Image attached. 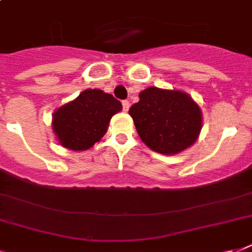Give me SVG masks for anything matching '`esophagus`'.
Masks as SVG:
<instances>
[{
  "instance_id": "1",
  "label": "esophagus",
  "mask_w": 252,
  "mask_h": 252,
  "mask_svg": "<svg viewBox=\"0 0 252 252\" xmlns=\"http://www.w3.org/2000/svg\"><path fill=\"white\" fill-rule=\"evenodd\" d=\"M129 106H130V103L128 102V100H123V111H128L129 110Z\"/></svg>"
}]
</instances>
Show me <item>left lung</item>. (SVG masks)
I'll return each instance as SVG.
<instances>
[{
    "mask_svg": "<svg viewBox=\"0 0 252 252\" xmlns=\"http://www.w3.org/2000/svg\"><path fill=\"white\" fill-rule=\"evenodd\" d=\"M138 98L129 115L148 148L174 156L195 144L203 128V114L187 93L152 86L142 90Z\"/></svg>",
    "mask_w": 252,
    "mask_h": 252,
    "instance_id": "8db88e82",
    "label": "left lung"
}]
</instances>
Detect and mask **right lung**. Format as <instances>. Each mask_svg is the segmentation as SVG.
<instances>
[{
	"label": "right lung",
	"mask_w": 252,
	"mask_h": 252,
	"mask_svg": "<svg viewBox=\"0 0 252 252\" xmlns=\"http://www.w3.org/2000/svg\"><path fill=\"white\" fill-rule=\"evenodd\" d=\"M122 108V103L111 94L99 89H86L53 112V133L61 146L84 152L102 140L111 118Z\"/></svg>",
	"instance_id": "right-lung-1"
}]
</instances>
